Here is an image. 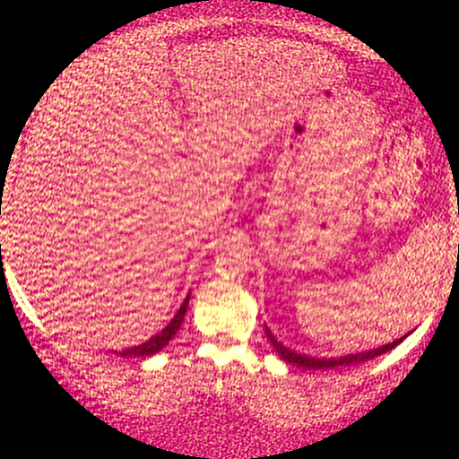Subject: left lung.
I'll list each match as a JSON object with an SVG mask.
<instances>
[{
  "label": "left lung",
  "instance_id": "left-lung-1",
  "mask_svg": "<svg viewBox=\"0 0 459 459\" xmlns=\"http://www.w3.org/2000/svg\"><path fill=\"white\" fill-rule=\"evenodd\" d=\"M265 332H267V339H270V343L273 350H276V354L282 358L284 362H289V365H296V367H302V368H336V367H343V365H360V362L365 360H371V358L380 356V354H386V351H391L393 347H397L402 341L405 339V334L402 339L393 341V343H386L382 347H377V350H368V351H358V354H345V356H336V358H315V356H308V354H299V351H293L289 350L287 345H282L281 341L276 339V336L272 334V330L265 325Z\"/></svg>",
  "mask_w": 459,
  "mask_h": 459
}]
</instances>
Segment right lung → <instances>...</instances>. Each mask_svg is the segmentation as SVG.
Instances as JSON below:
<instances>
[{
	"label": "right lung",
	"instance_id": "right-lung-1",
	"mask_svg": "<svg viewBox=\"0 0 459 459\" xmlns=\"http://www.w3.org/2000/svg\"><path fill=\"white\" fill-rule=\"evenodd\" d=\"M187 304H189V296L183 299V304H181V308L177 310V315L175 317L170 319V324L166 325V328H163L161 332H157L155 336H151L149 341H146V343H142V345H135V347H127V350H123V351H114V354H118V356H134V358H146V356H152V354H157V351H161L163 347H166L168 343H170L172 341V336L177 334L178 332V328H181V324H183V317H186V310H187Z\"/></svg>",
	"mask_w": 459,
	"mask_h": 459
}]
</instances>
